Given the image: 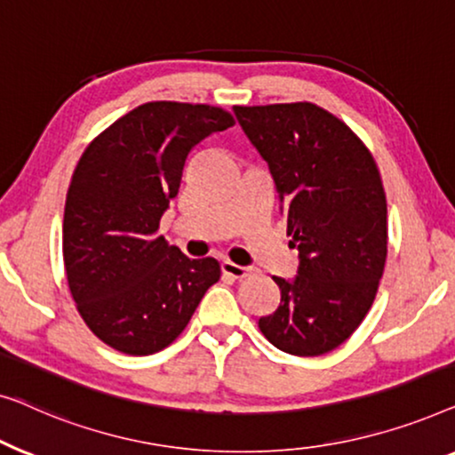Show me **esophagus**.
I'll return each mask as SVG.
<instances>
[{"instance_id":"34e87169","label":"esophagus","mask_w":455,"mask_h":455,"mask_svg":"<svg viewBox=\"0 0 455 455\" xmlns=\"http://www.w3.org/2000/svg\"><path fill=\"white\" fill-rule=\"evenodd\" d=\"M222 274H227V276L235 278V280H241L245 278L249 274V267H243L239 264H233V261H222Z\"/></svg>"}]
</instances>
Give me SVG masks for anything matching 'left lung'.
Instances as JSON below:
<instances>
[{"instance_id": "obj_1", "label": "left lung", "mask_w": 455, "mask_h": 455, "mask_svg": "<svg viewBox=\"0 0 455 455\" xmlns=\"http://www.w3.org/2000/svg\"><path fill=\"white\" fill-rule=\"evenodd\" d=\"M280 194L299 251L292 283L274 278L280 305L259 317L274 347L319 356L347 342L373 305L387 258V202L363 140L313 102L235 107Z\"/></svg>"}]
</instances>
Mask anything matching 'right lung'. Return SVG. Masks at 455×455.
<instances>
[{"instance_id":"right-lung-1","label":"right lung","mask_w":455,"mask_h":455,"mask_svg":"<svg viewBox=\"0 0 455 455\" xmlns=\"http://www.w3.org/2000/svg\"><path fill=\"white\" fill-rule=\"evenodd\" d=\"M233 124L227 108L152 100L80 156L63 214V266L76 309L107 347L132 356L166 348L219 283V261L185 258L158 228L191 148Z\"/></svg>"}]
</instances>
